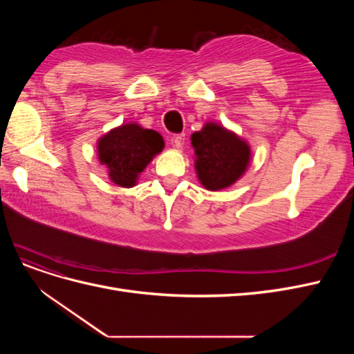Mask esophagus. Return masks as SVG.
<instances>
[{"label":"esophagus","instance_id":"obj_1","mask_svg":"<svg viewBox=\"0 0 354 354\" xmlns=\"http://www.w3.org/2000/svg\"><path fill=\"white\" fill-rule=\"evenodd\" d=\"M171 146H173L174 149H181L183 147V142H185V136L183 134H176L171 137Z\"/></svg>","mask_w":354,"mask_h":354}]
</instances>
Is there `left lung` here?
I'll return each mask as SVG.
<instances>
[{
	"label": "left lung",
	"mask_w": 354,
	"mask_h": 354,
	"mask_svg": "<svg viewBox=\"0 0 354 354\" xmlns=\"http://www.w3.org/2000/svg\"><path fill=\"white\" fill-rule=\"evenodd\" d=\"M190 140L195 151L196 176L207 190L230 187L250 167L248 142L217 122H207L201 131L190 136Z\"/></svg>",
	"instance_id": "obj_1"
}]
</instances>
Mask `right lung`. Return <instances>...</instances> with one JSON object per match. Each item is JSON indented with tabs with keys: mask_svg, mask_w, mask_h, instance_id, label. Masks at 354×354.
<instances>
[{
	"mask_svg": "<svg viewBox=\"0 0 354 354\" xmlns=\"http://www.w3.org/2000/svg\"><path fill=\"white\" fill-rule=\"evenodd\" d=\"M164 146V138L159 133L128 122L112 128L99 138L97 156L112 183L133 187L145 168L162 152Z\"/></svg>",
	"mask_w": 354,
	"mask_h": 354,
	"instance_id": "1",
	"label": "right lung"
}]
</instances>
